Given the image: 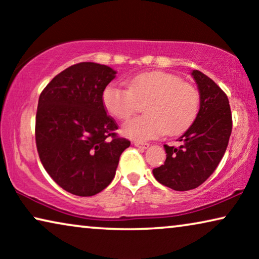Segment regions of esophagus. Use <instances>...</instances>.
Instances as JSON below:
<instances>
[{
	"mask_svg": "<svg viewBox=\"0 0 259 259\" xmlns=\"http://www.w3.org/2000/svg\"><path fill=\"white\" fill-rule=\"evenodd\" d=\"M134 146H137V147H139V148H143V150H146V148L150 146V144H147V143H140V141H134Z\"/></svg>",
	"mask_w": 259,
	"mask_h": 259,
	"instance_id": "1",
	"label": "esophagus"
}]
</instances>
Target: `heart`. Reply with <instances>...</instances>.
I'll use <instances>...</instances> for the list:
<instances>
[{
    "instance_id": "obj_1",
    "label": "heart",
    "mask_w": 259,
    "mask_h": 259,
    "mask_svg": "<svg viewBox=\"0 0 259 259\" xmlns=\"http://www.w3.org/2000/svg\"><path fill=\"white\" fill-rule=\"evenodd\" d=\"M126 83L128 90L111 83L101 93L106 112L118 120H127L137 111L138 102L147 101L144 106L146 115L122 126L121 132L126 138L145 141L166 132L178 136L196 120L200 106L199 92L178 75L153 70L130 77Z\"/></svg>"
}]
</instances>
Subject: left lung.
I'll use <instances>...</instances> for the list:
<instances>
[{"label":"left lung","instance_id":"left-lung-1","mask_svg":"<svg viewBox=\"0 0 259 259\" xmlns=\"http://www.w3.org/2000/svg\"><path fill=\"white\" fill-rule=\"evenodd\" d=\"M191 74L199 90V112L190 128L179 138L183 143L179 147L164 145L166 160L153 169L159 183L176 191L196 189L214 172L232 131L226 94L204 73L193 70Z\"/></svg>","mask_w":259,"mask_h":259}]
</instances>
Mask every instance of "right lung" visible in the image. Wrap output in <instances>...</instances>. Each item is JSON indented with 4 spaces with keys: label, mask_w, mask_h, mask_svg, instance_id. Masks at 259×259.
<instances>
[{
    "label": "right lung",
    "mask_w": 259,
    "mask_h": 259,
    "mask_svg": "<svg viewBox=\"0 0 259 259\" xmlns=\"http://www.w3.org/2000/svg\"><path fill=\"white\" fill-rule=\"evenodd\" d=\"M115 74L100 63H76L58 74L38 98V157L52 179L75 196L91 197L106 189L131 145L116 136L118 125L101 101Z\"/></svg>",
    "instance_id": "right-lung-1"
}]
</instances>
